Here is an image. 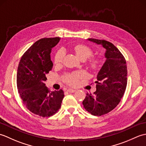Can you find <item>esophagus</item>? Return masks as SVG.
Masks as SVG:
<instances>
[{
  "instance_id": "esophagus-1",
  "label": "esophagus",
  "mask_w": 146,
  "mask_h": 146,
  "mask_svg": "<svg viewBox=\"0 0 146 146\" xmlns=\"http://www.w3.org/2000/svg\"><path fill=\"white\" fill-rule=\"evenodd\" d=\"M67 91H68V92H69V93H74V92H76V90L69 88V89L67 90Z\"/></svg>"
}]
</instances>
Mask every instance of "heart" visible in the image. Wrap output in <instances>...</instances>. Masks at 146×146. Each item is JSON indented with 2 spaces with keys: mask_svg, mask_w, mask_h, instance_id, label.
I'll use <instances>...</instances> for the list:
<instances>
[{
  "mask_svg": "<svg viewBox=\"0 0 146 146\" xmlns=\"http://www.w3.org/2000/svg\"><path fill=\"white\" fill-rule=\"evenodd\" d=\"M73 51H75L76 56L79 59L80 58H88L92 54V51L90 49L88 48L86 46L82 44H77L73 46ZM64 57V52L62 49H59V50L56 52L54 56V63L58 64H60ZM97 64V61L96 60H94L92 62V66L96 67ZM85 76V73L83 72H77L73 74H70L65 77V81L71 86H76L79 83L80 79L84 78Z\"/></svg>",
  "mask_w": 146,
  "mask_h": 146,
  "instance_id": "heart-1",
  "label": "heart"
}]
</instances>
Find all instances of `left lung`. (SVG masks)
Instances as JSON below:
<instances>
[{
  "mask_svg": "<svg viewBox=\"0 0 146 146\" xmlns=\"http://www.w3.org/2000/svg\"><path fill=\"white\" fill-rule=\"evenodd\" d=\"M88 40L105 49L106 60L97 75V90L94 95L86 93L83 105L93 115L101 116L119 104L127 83V69L124 57L112 43L93 38Z\"/></svg>",
  "mask_w": 146,
  "mask_h": 146,
  "instance_id": "8db88e82",
  "label": "left lung"
}]
</instances>
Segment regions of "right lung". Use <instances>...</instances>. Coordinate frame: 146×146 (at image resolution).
<instances>
[{"label": "right lung", "mask_w": 146, "mask_h": 146, "mask_svg": "<svg viewBox=\"0 0 146 146\" xmlns=\"http://www.w3.org/2000/svg\"><path fill=\"white\" fill-rule=\"evenodd\" d=\"M60 38L38 40L27 49L19 64L17 86L23 104L33 113L48 117L57 112L64 98L62 90L50 92L44 83L53 64L51 49Z\"/></svg>", "instance_id": "obj_1"}]
</instances>
